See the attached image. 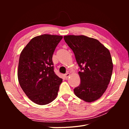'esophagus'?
<instances>
[{
  "mask_svg": "<svg viewBox=\"0 0 129 129\" xmlns=\"http://www.w3.org/2000/svg\"><path fill=\"white\" fill-rule=\"evenodd\" d=\"M69 76H70V74H69V73H67V74H66L65 75H64V77H65L66 79H67V78H68Z\"/></svg>",
  "mask_w": 129,
  "mask_h": 129,
  "instance_id": "esophagus-1",
  "label": "esophagus"
}]
</instances>
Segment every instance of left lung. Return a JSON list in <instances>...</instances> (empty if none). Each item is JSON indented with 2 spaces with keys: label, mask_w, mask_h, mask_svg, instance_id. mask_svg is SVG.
I'll return each mask as SVG.
<instances>
[{
  "label": "left lung",
  "mask_w": 129,
  "mask_h": 129,
  "mask_svg": "<svg viewBox=\"0 0 129 129\" xmlns=\"http://www.w3.org/2000/svg\"><path fill=\"white\" fill-rule=\"evenodd\" d=\"M64 40L73 51L81 71V83L75 95L87 102L102 96L110 82L113 63L110 52L95 39L84 36H66Z\"/></svg>",
  "instance_id": "left-lung-1"
}]
</instances>
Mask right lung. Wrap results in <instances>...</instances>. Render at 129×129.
<instances>
[{
	"label": "right lung",
	"mask_w": 129,
	"mask_h": 129,
	"mask_svg": "<svg viewBox=\"0 0 129 129\" xmlns=\"http://www.w3.org/2000/svg\"><path fill=\"white\" fill-rule=\"evenodd\" d=\"M62 36L43 34L31 39L19 57V83L35 103L46 105L56 99L62 79L54 72L52 56Z\"/></svg>",
	"instance_id": "add662e5"
}]
</instances>
